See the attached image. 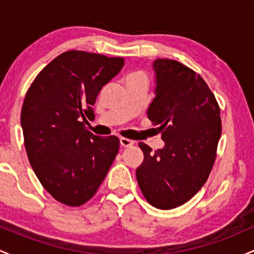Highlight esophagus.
I'll use <instances>...</instances> for the list:
<instances>
[{"label": "esophagus", "mask_w": 254, "mask_h": 254, "mask_svg": "<svg viewBox=\"0 0 254 254\" xmlns=\"http://www.w3.org/2000/svg\"><path fill=\"white\" fill-rule=\"evenodd\" d=\"M133 144H135V142L131 141V139H129V138H124V137H122L121 138V145L123 148H129Z\"/></svg>", "instance_id": "1"}]
</instances>
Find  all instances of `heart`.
Returning a JSON list of instances; mask_svg holds the SVG:
<instances>
[{
	"label": "heart",
	"mask_w": 254,
	"mask_h": 254,
	"mask_svg": "<svg viewBox=\"0 0 254 254\" xmlns=\"http://www.w3.org/2000/svg\"><path fill=\"white\" fill-rule=\"evenodd\" d=\"M130 80H145L147 81V75H145V72L142 70L132 71L127 76V81H130Z\"/></svg>",
	"instance_id": "obj_1"
}]
</instances>
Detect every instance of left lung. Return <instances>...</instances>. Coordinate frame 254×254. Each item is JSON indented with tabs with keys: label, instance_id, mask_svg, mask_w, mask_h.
Returning a JSON list of instances; mask_svg holds the SVG:
<instances>
[{
	"label": "left lung",
	"instance_id": "8db88e82",
	"mask_svg": "<svg viewBox=\"0 0 254 254\" xmlns=\"http://www.w3.org/2000/svg\"><path fill=\"white\" fill-rule=\"evenodd\" d=\"M155 98L148 118L159 125L165 147L153 153L143 142L144 160L136 170L148 203L170 210L190 200L208 180L220 141V106L199 74L174 60L154 62Z\"/></svg>",
	"mask_w": 254,
	"mask_h": 254
}]
</instances>
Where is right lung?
Listing matches in <instances>:
<instances>
[{
    "mask_svg": "<svg viewBox=\"0 0 254 254\" xmlns=\"http://www.w3.org/2000/svg\"><path fill=\"white\" fill-rule=\"evenodd\" d=\"M124 58L86 51L63 52L43 69L22 104L26 153L43 188L68 206L95 194L119 150L116 136L87 130L103 86L121 71Z\"/></svg>",
    "mask_w": 254,
    "mask_h": 254,
    "instance_id": "right-lung-1",
    "label": "right lung"
}]
</instances>
